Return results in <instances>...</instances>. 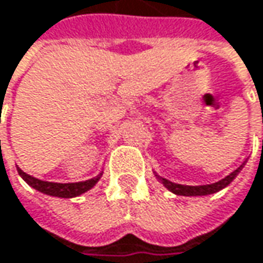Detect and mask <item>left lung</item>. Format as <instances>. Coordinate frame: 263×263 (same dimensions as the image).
Wrapping results in <instances>:
<instances>
[{
    "mask_svg": "<svg viewBox=\"0 0 263 263\" xmlns=\"http://www.w3.org/2000/svg\"><path fill=\"white\" fill-rule=\"evenodd\" d=\"M243 166H245V163L241 166H238L234 172H231L228 177H225L223 179H221V181H218V182L206 184V185H182V184L172 182V181H169V179H166V178L159 177L157 174H156V178L165 185L166 189L169 190V191H172V193L177 194V196H208V194L218 193L219 190H222L225 189L227 185H230V184L233 182V179L240 174V171L243 169Z\"/></svg>",
    "mask_w": 263,
    "mask_h": 263,
    "instance_id": "obj_1",
    "label": "left lung"
}]
</instances>
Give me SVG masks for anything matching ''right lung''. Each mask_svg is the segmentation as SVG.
I'll return each instance as SVG.
<instances>
[{
    "instance_id": "1",
    "label": "right lung",
    "mask_w": 263,
    "mask_h": 263,
    "mask_svg": "<svg viewBox=\"0 0 263 263\" xmlns=\"http://www.w3.org/2000/svg\"><path fill=\"white\" fill-rule=\"evenodd\" d=\"M17 172L20 177L23 178V181H26L32 189L38 190L40 193H44L47 196H52V197H62V199H72L76 196H81L86 193L88 190H91L103 175V172L97 175L96 178L86 179V181H81V182H67V184H60V182H48V181H41L38 178L30 177L26 172H23L20 167H17Z\"/></svg>"
}]
</instances>
